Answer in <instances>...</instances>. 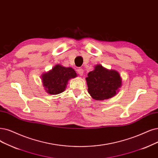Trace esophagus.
<instances>
[{
    "label": "esophagus",
    "instance_id": "obj_1",
    "mask_svg": "<svg viewBox=\"0 0 158 158\" xmlns=\"http://www.w3.org/2000/svg\"><path fill=\"white\" fill-rule=\"evenodd\" d=\"M77 72L80 75H83V69L82 68H79L77 69Z\"/></svg>",
    "mask_w": 158,
    "mask_h": 158
}]
</instances>
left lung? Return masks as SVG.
<instances>
[{
    "label": "left lung",
    "instance_id": "left-lung-1",
    "mask_svg": "<svg viewBox=\"0 0 158 158\" xmlns=\"http://www.w3.org/2000/svg\"><path fill=\"white\" fill-rule=\"evenodd\" d=\"M90 95L96 100L114 96L122 84L120 75L115 70H109L101 65L95 66L86 78Z\"/></svg>",
    "mask_w": 158,
    "mask_h": 158
}]
</instances>
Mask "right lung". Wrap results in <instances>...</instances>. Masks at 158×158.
<instances>
[{
  "label": "right lung",
  "instance_id": "obj_1",
  "mask_svg": "<svg viewBox=\"0 0 158 158\" xmlns=\"http://www.w3.org/2000/svg\"><path fill=\"white\" fill-rule=\"evenodd\" d=\"M76 76L77 73L73 68H65L58 64L51 71L43 74L42 78L46 91L53 95L64 92L68 81Z\"/></svg>",
  "mask_w": 158,
  "mask_h": 158
}]
</instances>
